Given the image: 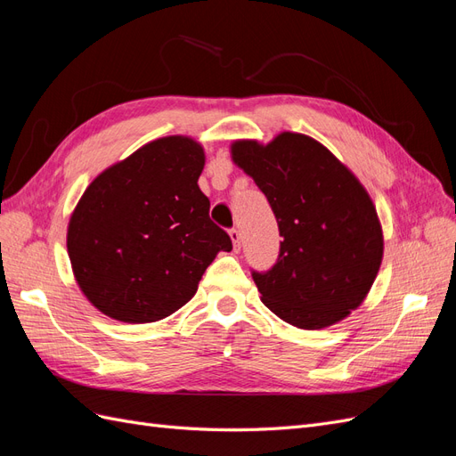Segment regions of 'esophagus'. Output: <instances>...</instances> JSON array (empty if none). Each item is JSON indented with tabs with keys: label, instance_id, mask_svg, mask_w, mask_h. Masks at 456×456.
Masks as SVG:
<instances>
[{
	"label": "esophagus",
	"instance_id": "obj_1",
	"mask_svg": "<svg viewBox=\"0 0 456 456\" xmlns=\"http://www.w3.org/2000/svg\"><path fill=\"white\" fill-rule=\"evenodd\" d=\"M230 238H232V243H233V249H240L241 247V233H240V230L238 228H230Z\"/></svg>",
	"mask_w": 456,
	"mask_h": 456
}]
</instances>
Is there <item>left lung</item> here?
<instances>
[{
	"label": "left lung",
	"mask_w": 456,
	"mask_h": 456,
	"mask_svg": "<svg viewBox=\"0 0 456 456\" xmlns=\"http://www.w3.org/2000/svg\"><path fill=\"white\" fill-rule=\"evenodd\" d=\"M278 220L280 255L251 270L262 302L298 329H323L362 305L382 260V230L365 188L306 134L232 146Z\"/></svg>",
	"instance_id": "obj_1"
}]
</instances>
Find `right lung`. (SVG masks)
Returning <instances> with one entry per match:
<instances>
[{"label":"right lung","mask_w":456,"mask_h":456,"mask_svg":"<svg viewBox=\"0 0 456 456\" xmlns=\"http://www.w3.org/2000/svg\"><path fill=\"white\" fill-rule=\"evenodd\" d=\"M203 163L198 142L167 136L86 190L68 226V255L102 314L126 323L163 320L196 295L216 253L232 249L198 186Z\"/></svg>","instance_id":"1"}]
</instances>
